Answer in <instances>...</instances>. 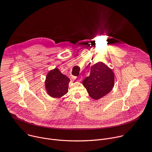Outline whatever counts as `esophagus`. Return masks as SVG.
I'll use <instances>...</instances> for the list:
<instances>
[{"label":"esophagus","mask_w":152,"mask_h":152,"mask_svg":"<svg viewBox=\"0 0 152 152\" xmlns=\"http://www.w3.org/2000/svg\"><path fill=\"white\" fill-rule=\"evenodd\" d=\"M73 78H75L73 77ZM82 80H83V77H82L81 75L79 76V77L77 78V80H78V81H81Z\"/></svg>","instance_id":"34e87169"}]
</instances>
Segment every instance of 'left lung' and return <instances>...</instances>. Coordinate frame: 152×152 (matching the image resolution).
I'll use <instances>...</instances> for the list:
<instances>
[{"instance_id":"8db88e82","label":"left lung","mask_w":152,"mask_h":152,"mask_svg":"<svg viewBox=\"0 0 152 152\" xmlns=\"http://www.w3.org/2000/svg\"><path fill=\"white\" fill-rule=\"evenodd\" d=\"M89 96L98 100L109 94L114 84V72L105 64L99 62L91 66L90 75L83 81Z\"/></svg>"}]
</instances>
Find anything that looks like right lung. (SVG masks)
I'll list each match as a JSON object with an SVG mask.
<instances>
[{
	"mask_svg": "<svg viewBox=\"0 0 152 152\" xmlns=\"http://www.w3.org/2000/svg\"><path fill=\"white\" fill-rule=\"evenodd\" d=\"M70 80L57 68L50 71L45 81L47 94L53 98H59L67 94Z\"/></svg>",
	"mask_w": 152,
	"mask_h": 152,
	"instance_id": "obj_1",
	"label": "right lung"
}]
</instances>
